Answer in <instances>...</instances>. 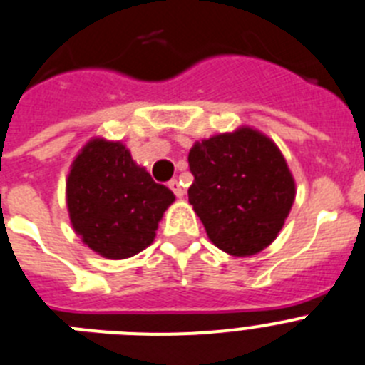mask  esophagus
<instances>
[{
    "label": "esophagus",
    "mask_w": 365,
    "mask_h": 365,
    "mask_svg": "<svg viewBox=\"0 0 365 365\" xmlns=\"http://www.w3.org/2000/svg\"><path fill=\"white\" fill-rule=\"evenodd\" d=\"M169 187H170V191H173L174 195L178 196V198H182V196L185 195V191H183L182 183H180L178 180H170V182H169Z\"/></svg>",
    "instance_id": "1"
}]
</instances>
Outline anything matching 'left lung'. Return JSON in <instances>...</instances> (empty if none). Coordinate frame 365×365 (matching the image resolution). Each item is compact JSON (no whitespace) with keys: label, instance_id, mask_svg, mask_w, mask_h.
I'll return each instance as SVG.
<instances>
[{"label":"left lung","instance_id":"8db88e82","mask_svg":"<svg viewBox=\"0 0 365 365\" xmlns=\"http://www.w3.org/2000/svg\"><path fill=\"white\" fill-rule=\"evenodd\" d=\"M189 202L217 248L246 257L272 244L296 198L272 139L252 128L204 139L189 152Z\"/></svg>","mask_w":365,"mask_h":365}]
</instances>
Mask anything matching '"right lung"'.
<instances>
[{"mask_svg":"<svg viewBox=\"0 0 365 365\" xmlns=\"http://www.w3.org/2000/svg\"><path fill=\"white\" fill-rule=\"evenodd\" d=\"M69 218L84 244L106 259L132 257L156 237L173 191L138 167L125 145L91 139L73 161Z\"/></svg>","mask_w":365,"mask_h":365,"instance_id":"obj_1","label":"right lung"}]
</instances>
